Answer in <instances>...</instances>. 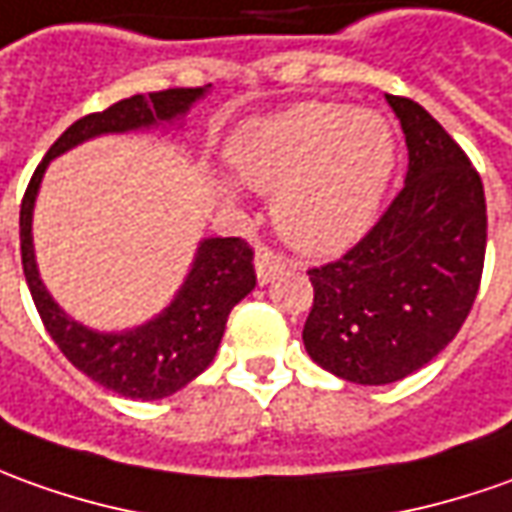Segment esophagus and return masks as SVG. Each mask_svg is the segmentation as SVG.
<instances>
[{"label": "esophagus", "instance_id": "esophagus-1", "mask_svg": "<svg viewBox=\"0 0 512 512\" xmlns=\"http://www.w3.org/2000/svg\"><path fill=\"white\" fill-rule=\"evenodd\" d=\"M288 266V260L283 255H277V252H271L269 246H257V255H255V271H257V280L260 283H269L271 277L277 274L280 269Z\"/></svg>", "mask_w": 512, "mask_h": 512}]
</instances>
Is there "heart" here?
<instances>
[{
	"mask_svg": "<svg viewBox=\"0 0 512 512\" xmlns=\"http://www.w3.org/2000/svg\"><path fill=\"white\" fill-rule=\"evenodd\" d=\"M232 165L257 193H274V224L305 252H333L373 221L395 168V139L375 111L300 103L252 123Z\"/></svg>",
	"mask_w": 512,
	"mask_h": 512,
	"instance_id": "obj_1",
	"label": "heart"
}]
</instances>
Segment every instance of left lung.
<instances>
[{
	"label": "left lung",
	"instance_id": "obj_1",
	"mask_svg": "<svg viewBox=\"0 0 512 512\" xmlns=\"http://www.w3.org/2000/svg\"><path fill=\"white\" fill-rule=\"evenodd\" d=\"M409 148L401 193L339 260L308 269V356L353 384H392L429 364L474 308L488 210L482 179L443 125L387 95Z\"/></svg>",
	"mask_w": 512,
	"mask_h": 512
}]
</instances>
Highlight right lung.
Listing matches in <instances>:
<instances>
[{
	"mask_svg": "<svg viewBox=\"0 0 512 512\" xmlns=\"http://www.w3.org/2000/svg\"><path fill=\"white\" fill-rule=\"evenodd\" d=\"M207 89L210 86L134 95L114 103L106 111L86 114L52 142L22 198V212H19L22 269L44 328L52 336V342L58 344V350L83 375H89L100 387L120 392L134 401L168 398L210 367L227 328L229 311L257 283L252 246L243 238L201 241L193 269L162 314L134 330L97 333L69 319L41 283L36 255H33V207H36L44 170L55 156L100 134H125V131L176 120L198 97H204Z\"/></svg>",
	"mask_w": 512,
	"mask_h": 512,
	"instance_id": "obj_1",
	"label": "right lung"
}]
</instances>
